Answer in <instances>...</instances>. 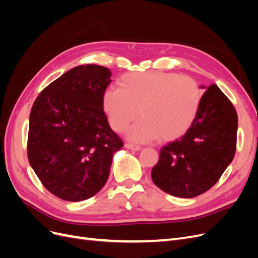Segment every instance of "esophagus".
Instances as JSON below:
<instances>
[{"mask_svg":"<svg viewBox=\"0 0 258 258\" xmlns=\"http://www.w3.org/2000/svg\"><path fill=\"white\" fill-rule=\"evenodd\" d=\"M124 147L128 148V150H132V151H136V152L141 150V146L135 145V144H131V143H126V144H124Z\"/></svg>","mask_w":258,"mask_h":258,"instance_id":"34e87169","label":"esophagus"}]
</instances>
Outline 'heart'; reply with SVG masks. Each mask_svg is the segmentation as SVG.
Wrapping results in <instances>:
<instances>
[{
  "label": "heart",
  "instance_id": "b5f03b06",
  "mask_svg": "<svg viewBox=\"0 0 258 258\" xmlns=\"http://www.w3.org/2000/svg\"><path fill=\"white\" fill-rule=\"evenodd\" d=\"M202 90L192 77L157 71L122 75L118 88L103 95V108L111 127L122 132L138 115L128 132L132 141H161L182 137L196 119Z\"/></svg>",
  "mask_w": 258,
  "mask_h": 258
}]
</instances>
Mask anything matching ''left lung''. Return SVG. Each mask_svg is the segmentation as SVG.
<instances>
[{
	"instance_id": "8db88e82",
	"label": "left lung",
	"mask_w": 258,
	"mask_h": 258,
	"mask_svg": "<svg viewBox=\"0 0 258 258\" xmlns=\"http://www.w3.org/2000/svg\"><path fill=\"white\" fill-rule=\"evenodd\" d=\"M237 130L235 107L216 85H211L190 128L161 148L152 170L153 182L174 197L194 198L206 192L235 157Z\"/></svg>"
}]
</instances>
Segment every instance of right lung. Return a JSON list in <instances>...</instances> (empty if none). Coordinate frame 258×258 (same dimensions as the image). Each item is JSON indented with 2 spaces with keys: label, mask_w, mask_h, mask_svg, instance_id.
Segmentation results:
<instances>
[{
  "label": "right lung",
  "mask_w": 258,
  "mask_h": 258,
  "mask_svg": "<svg viewBox=\"0 0 258 258\" xmlns=\"http://www.w3.org/2000/svg\"><path fill=\"white\" fill-rule=\"evenodd\" d=\"M111 75L105 67H75L49 84L31 108L29 162L45 188L60 199L95 196L123 145L103 112Z\"/></svg>",
  "instance_id": "add662e5"
}]
</instances>
